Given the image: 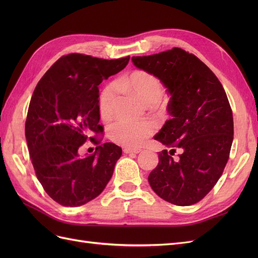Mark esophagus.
<instances>
[{
	"mask_svg": "<svg viewBox=\"0 0 258 258\" xmlns=\"http://www.w3.org/2000/svg\"><path fill=\"white\" fill-rule=\"evenodd\" d=\"M123 153L124 154H139V153H141V151H140V150H131V148H124Z\"/></svg>",
	"mask_w": 258,
	"mask_h": 258,
	"instance_id": "1",
	"label": "esophagus"
}]
</instances>
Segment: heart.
I'll return each mask as SVG.
<instances>
[{"label":"heart","mask_w":258,"mask_h":258,"mask_svg":"<svg viewBox=\"0 0 258 258\" xmlns=\"http://www.w3.org/2000/svg\"><path fill=\"white\" fill-rule=\"evenodd\" d=\"M118 88L128 90L145 104L158 102L162 95V87L158 79L145 71H134L120 76L116 84H108L102 90L99 99V112L103 119L113 115ZM156 130L151 121H128L119 119L108 128V137L116 144L126 148H138Z\"/></svg>","instance_id":"heart-1"}]
</instances>
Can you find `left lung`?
<instances>
[{
    "label": "left lung",
    "instance_id": "8db88e82",
    "mask_svg": "<svg viewBox=\"0 0 258 258\" xmlns=\"http://www.w3.org/2000/svg\"><path fill=\"white\" fill-rule=\"evenodd\" d=\"M131 60L157 77L170 95L171 119L155 140L172 150L158 154L148 183L170 204H197L217 183L229 158L233 119L226 92L204 62L181 48ZM175 149L182 152L177 160L172 157Z\"/></svg>",
    "mask_w": 258,
    "mask_h": 258
}]
</instances>
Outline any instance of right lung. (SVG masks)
Returning <instances> with one entry per match:
<instances>
[{"label": "right lung", "instance_id": "right-lung-1", "mask_svg": "<svg viewBox=\"0 0 258 258\" xmlns=\"http://www.w3.org/2000/svg\"><path fill=\"white\" fill-rule=\"evenodd\" d=\"M130 57L105 60L70 53L38 82L30 101L26 139L36 177L48 196L64 207L95 199L110 181L121 148L100 144L92 155H80L92 134H102L99 85L120 72Z\"/></svg>", "mask_w": 258, "mask_h": 258}]
</instances>
